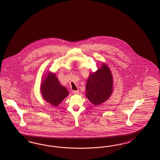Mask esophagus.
Returning a JSON list of instances; mask_svg holds the SVG:
<instances>
[{
  "instance_id": "esophagus-1",
  "label": "esophagus",
  "mask_w": 160,
  "mask_h": 160,
  "mask_svg": "<svg viewBox=\"0 0 160 160\" xmlns=\"http://www.w3.org/2000/svg\"><path fill=\"white\" fill-rule=\"evenodd\" d=\"M73 93L74 94H78L79 93V90H73Z\"/></svg>"
}]
</instances>
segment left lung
<instances>
[{
  "mask_svg": "<svg viewBox=\"0 0 160 160\" xmlns=\"http://www.w3.org/2000/svg\"><path fill=\"white\" fill-rule=\"evenodd\" d=\"M112 86L111 70L103 63L96 72L90 74L86 86V96L94 105L98 106L111 96Z\"/></svg>",
  "mask_w": 160,
  "mask_h": 160,
  "instance_id": "obj_1",
  "label": "left lung"
}]
</instances>
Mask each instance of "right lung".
Listing matches in <instances>:
<instances>
[{
	"label": "right lung",
	"mask_w": 160,
	"mask_h": 160,
	"mask_svg": "<svg viewBox=\"0 0 160 160\" xmlns=\"http://www.w3.org/2000/svg\"><path fill=\"white\" fill-rule=\"evenodd\" d=\"M40 86L42 97L52 106H58L68 95V90L59 82L54 73H49Z\"/></svg>",
	"instance_id": "1"
}]
</instances>
